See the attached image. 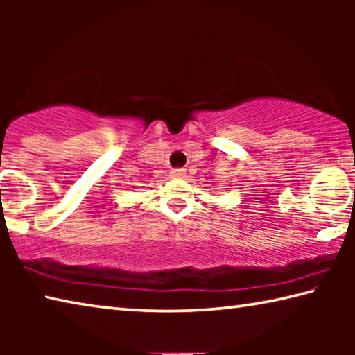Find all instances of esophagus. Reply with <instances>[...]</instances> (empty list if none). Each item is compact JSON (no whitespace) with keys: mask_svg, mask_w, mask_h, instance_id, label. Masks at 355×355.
Returning a JSON list of instances; mask_svg holds the SVG:
<instances>
[{"mask_svg":"<svg viewBox=\"0 0 355 355\" xmlns=\"http://www.w3.org/2000/svg\"><path fill=\"white\" fill-rule=\"evenodd\" d=\"M186 175V171L184 169H173L172 172H171V177L172 178H183Z\"/></svg>","mask_w":355,"mask_h":355,"instance_id":"34e87169","label":"esophagus"}]
</instances>
